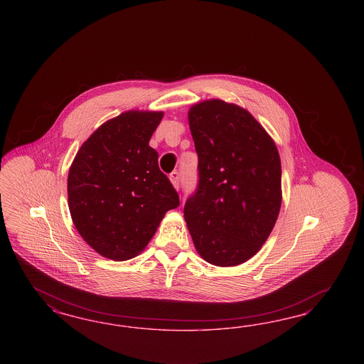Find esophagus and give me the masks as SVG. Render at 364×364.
I'll return each mask as SVG.
<instances>
[{"label": "esophagus", "instance_id": "1", "mask_svg": "<svg viewBox=\"0 0 364 364\" xmlns=\"http://www.w3.org/2000/svg\"><path fill=\"white\" fill-rule=\"evenodd\" d=\"M169 180H171V183H172V186L175 187V189L180 188V175H178V172H172L169 175Z\"/></svg>", "mask_w": 364, "mask_h": 364}]
</instances>
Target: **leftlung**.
Here are the masks:
<instances>
[{"instance_id":"obj_1","label":"left lung","mask_w":364,"mask_h":364,"mask_svg":"<svg viewBox=\"0 0 364 364\" xmlns=\"http://www.w3.org/2000/svg\"><path fill=\"white\" fill-rule=\"evenodd\" d=\"M198 187L184 219L198 254L235 267L260 251L282 207V164L272 137L242 107L204 100L188 110Z\"/></svg>"}]
</instances>
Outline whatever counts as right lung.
<instances>
[{"mask_svg":"<svg viewBox=\"0 0 364 364\" xmlns=\"http://www.w3.org/2000/svg\"><path fill=\"white\" fill-rule=\"evenodd\" d=\"M164 112L127 110L80 146L68 173V204L80 236L122 262L143 252L180 201L149 146Z\"/></svg>","mask_w":364,"mask_h":364,"instance_id":"1","label":"right lung"}]
</instances>
